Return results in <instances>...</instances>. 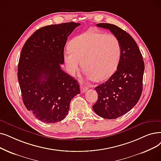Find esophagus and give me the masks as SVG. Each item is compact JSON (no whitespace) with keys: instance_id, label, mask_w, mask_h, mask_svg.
<instances>
[{"instance_id":"1","label":"esophagus","mask_w":161,"mask_h":161,"mask_svg":"<svg viewBox=\"0 0 161 161\" xmlns=\"http://www.w3.org/2000/svg\"><path fill=\"white\" fill-rule=\"evenodd\" d=\"M80 87H81V93H85L86 91L88 89V87H87V86H81Z\"/></svg>"}]
</instances>
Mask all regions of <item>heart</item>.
Returning <instances> with one entry per match:
<instances>
[{"mask_svg": "<svg viewBox=\"0 0 161 161\" xmlns=\"http://www.w3.org/2000/svg\"><path fill=\"white\" fill-rule=\"evenodd\" d=\"M121 53L120 41L114 35L89 30L69 41L63 58L69 74L78 72L81 61L88 78L101 81L115 71Z\"/></svg>", "mask_w": 161, "mask_h": 161, "instance_id": "heart-1", "label": "heart"}]
</instances>
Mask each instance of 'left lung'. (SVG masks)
Listing matches in <instances>:
<instances>
[{
    "label": "left lung",
    "instance_id": "1",
    "mask_svg": "<svg viewBox=\"0 0 161 161\" xmlns=\"http://www.w3.org/2000/svg\"><path fill=\"white\" fill-rule=\"evenodd\" d=\"M97 26L109 30L119 40L121 57L116 71L95 88L98 99L93 106L95 113L106 119H116L127 113L140 99L143 90L144 62L134 39L114 24L100 23Z\"/></svg>",
    "mask_w": 161,
    "mask_h": 161
}]
</instances>
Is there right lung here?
<instances>
[{
  "label": "right lung",
  "mask_w": 161,
  "mask_h": 161,
  "mask_svg": "<svg viewBox=\"0 0 161 161\" xmlns=\"http://www.w3.org/2000/svg\"><path fill=\"white\" fill-rule=\"evenodd\" d=\"M80 23L50 25L35 31L20 54L18 78L24 105L38 120L65 118L73 98L80 93L76 80L60 68L68 37Z\"/></svg>",
  "instance_id": "obj_1"
}]
</instances>
